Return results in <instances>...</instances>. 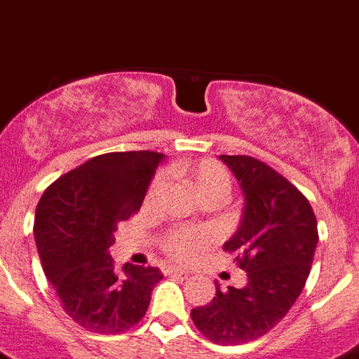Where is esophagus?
Listing matches in <instances>:
<instances>
[{"mask_svg":"<svg viewBox=\"0 0 359 359\" xmlns=\"http://www.w3.org/2000/svg\"><path fill=\"white\" fill-rule=\"evenodd\" d=\"M163 272L166 273V276H187V273H189L186 268L175 266V264H166V266H163Z\"/></svg>","mask_w":359,"mask_h":359,"instance_id":"34e87169","label":"esophagus"}]
</instances>
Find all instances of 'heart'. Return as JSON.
Wrapping results in <instances>:
<instances>
[{
	"mask_svg": "<svg viewBox=\"0 0 359 359\" xmlns=\"http://www.w3.org/2000/svg\"><path fill=\"white\" fill-rule=\"evenodd\" d=\"M186 173L203 200L224 198L231 189V173L224 164L216 161L203 159L186 168ZM166 186V175L159 173L151 179L147 191V202L156 200ZM211 243V234L196 227H175L168 231L161 240V247L170 257L175 259H191L195 254Z\"/></svg>",
	"mask_w": 359,
	"mask_h": 359,
	"instance_id": "1",
	"label": "heart"
}]
</instances>
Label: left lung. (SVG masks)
I'll list each match as a JSON object with an SVG mask.
<instances>
[{
  "instance_id": "left-lung-1",
  "label": "left lung",
  "mask_w": 359,
  "mask_h": 359,
  "mask_svg": "<svg viewBox=\"0 0 359 359\" xmlns=\"http://www.w3.org/2000/svg\"><path fill=\"white\" fill-rule=\"evenodd\" d=\"M245 195L241 224L224 250L247 272L243 288L219 290L191 309L196 329L212 344L241 345L272 331L308 280L318 243L311 203L286 177L248 156H219Z\"/></svg>"
}]
</instances>
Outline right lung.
<instances>
[{
  "instance_id": "1",
  "label": "right lung",
  "mask_w": 359,
  "mask_h": 359,
  "mask_svg": "<svg viewBox=\"0 0 359 359\" xmlns=\"http://www.w3.org/2000/svg\"><path fill=\"white\" fill-rule=\"evenodd\" d=\"M163 161L150 150L102 154L55 180L35 211V243L62 308L83 329L118 334L140 324L159 268H116L109 248L119 222L141 209Z\"/></svg>"
}]
</instances>
